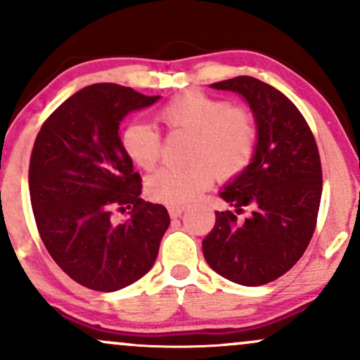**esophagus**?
Segmentation results:
<instances>
[{
  "label": "esophagus",
  "instance_id": "obj_1",
  "mask_svg": "<svg viewBox=\"0 0 360 360\" xmlns=\"http://www.w3.org/2000/svg\"><path fill=\"white\" fill-rule=\"evenodd\" d=\"M167 210H169V214H171V218H177V217H181V214H183L184 206L171 205V206H167Z\"/></svg>",
  "mask_w": 360,
  "mask_h": 360
}]
</instances>
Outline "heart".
<instances>
[{
	"instance_id": "b5f03b06",
	"label": "heart",
	"mask_w": 360,
	"mask_h": 360,
	"mask_svg": "<svg viewBox=\"0 0 360 360\" xmlns=\"http://www.w3.org/2000/svg\"><path fill=\"white\" fill-rule=\"evenodd\" d=\"M159 122L169 131L191 134L188 166H167L147 179V194L166 205H186L200 198L213 177L229 181L250 166L259 143L257 117L249 106L188 91L160 106ZM162 134L146 122L130 123L122 134L127 155L150 171L162 155Z\"/></svg>"
}]
</instances>
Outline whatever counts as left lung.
<instances>
[{"label":"left lung","mask_w":360,"mask_h":360,"mask_svg":"<svg viewBox=\"0 0 360 360\" xmlns=\"http://www.w3.org/2000/svg\"><path fill=\"white\" fill-rule=\"evenodd\" d=\"M212 86L249 101L259 143L250 166L220 193L235 212L214 213L203 254L223 278L260 286L286 274L311 240L323 186L320 154L307 120L281 91L250 76ZM245 209L251 214L238 221Z\"/></svg>","instance_id":"1"}]
</instances>
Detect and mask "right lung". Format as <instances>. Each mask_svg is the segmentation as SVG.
<instances>
[{"mask_svg": "<svg viewBox=\"0 0 360 360\" xmlns=\"http://www.w3.org/2000/svg\"><path fill=\"white\" fill-rule=\"evenodd\" d=\"M159 98L113 82L91 84L53 110L37 135L28 169L37 230L81 286L117 291L154 266L171 220L162 205L140 198L142 177L118 128L127 113ZM115 211L129 218L117 224Z\"/></svg>", "mask_w": 360, "mask_h": 360, "instance_id": "1", "label": "right lung"}]
</instances>
